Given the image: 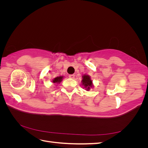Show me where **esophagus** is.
<instances>
[{"mask_svg": "<svg viewBox=\"0 0 148 148\" xmlns=\"http://www.w3.org/2000/svg\"><path fill=\"white\" fill-rule=\"evenodd\" d=\"M69 77L70 78L73 79V78H75V75H70L69 76Z\"/></svg>", "mask_w": 148, "mask_h": 148, "instance_id": "esophagus-1", "label": "esophagus"}]
</instances>
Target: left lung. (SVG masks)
I'll return each mask as SVG.
<instances>
[{"mask_svg": "<svg viewBox=\"0 0 148 148\" xmlns=\"http://www.w3.org/2000/svg\"><path fill=\"white\" fill-rule=\"evenodd\" d=\"M92 81L89 75H84L83 76L82 84L84 87L86 88L87 90H89L90 88L92 87Z\"/></svg>", "mask_w": 148, "mask_h": 148, "instance_id": "left-lung-1", "label": "left lung"}]
</instances>
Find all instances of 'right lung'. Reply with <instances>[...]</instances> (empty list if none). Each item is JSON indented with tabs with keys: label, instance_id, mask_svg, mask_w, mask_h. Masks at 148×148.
Returning <instances> with one entry per match:
<instances>
[{
	"label": "right lung",
	"instance_id": "add662e5",
	"mask_svg": "<svg viewBox=\"0 0 148 148\" xmlns=\"http://www.w3.org/2000/svg\"><path fill=\"white\" fill-rule=\"evenodd\" d=\"M62 78H63V77H57V78H55L54 79H53L52 82L53 83H59L62 82Z\"/></svg>",
	"mask_w": 148,
	"mask_h": 148
}]
</instances>
